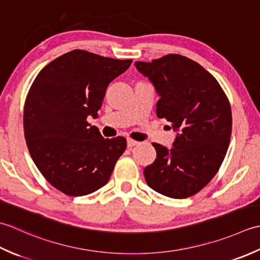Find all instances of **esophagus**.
I'll return each mask as SVG.
<instances>
[{"label":"esophagus","mask_w":260,"mask_h":260,"mask_svg":"<svg viewBox=\"0 0 260 260\" xmlns=\"http://www.w3.org/2000/svg\"><path fill=\"white\" fill-rule=\"evenodd\" d=\"M138 144H139V142L136 141V140H132V139H130V138H128V139H126V146H128V148L134 147V146H136Z\"/></svg>","instance_id":"esophagus-1"}]
</instances>
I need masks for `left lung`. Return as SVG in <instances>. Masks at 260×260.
Returning a JSON list of instances; mask_svg holds the SVG:
<instances>
[{
	"label": "left lung",
	"instance_id": "1",
	"mask_svg": "<svg viewBox=\"0 0 260 260\" xmlns=\"http://www.w3.org/2000/svg\"><path fill=\"white\" fill-rule=\"evenodd\" d=\"M135 66L159 95L157 116L177 132L172 148L152 144L157 158L145 168L146 182L168 198L192 197L225 157L232 126L229 101L218 81L187 57L171 54Z\"/></svg>",
	"mask_w": 260,
	"mask_h": 260
}]
</instances>
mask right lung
I'll return each mask as SVG.
<instances>
[{"instance_id": "right-lung-1", "label": "right lung", "mask_w": 260, "mask_h": 260, "mask_svg": "<svg viewBox=\"0 0 260 260\" xmlns=\"http://www.w3.org/2000/svg\"><path fill=\"white\" fill-rule=\"evenodd\" d=\"M131 62L76 49L42 68L31 85L23 111L26 146L63 194L83 197L103 187L124 152L125 138L104 139L86 119L98 118L109 84Z\"/></svg>"}]
</instances>
